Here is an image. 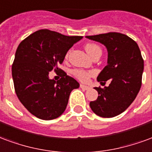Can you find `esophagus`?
I'll return each mask as SVG.
<instances>
[{
  "mask_svg": "<svg viewBox=\"0 0 152 152\" xmlns=\"http://www.w3.org/2000/svg\"><path fill=\"white\" fill-rule=\"evenodd\" d=\"M80 87L82 88V89H83V90H88L90 88L88 86H85V85H83V84H81Z\"/></svg>",
  "mask_w": 152,
  "mask_h": 152,
  "instance_id": "obj_1",
  "label": "esophagus"
}]
</instances>
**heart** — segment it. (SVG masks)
<instances>
[{"mask_svg": "<svg viewBox=\"0 0 152 152\" xmlns=\"http://www.w3.org/2000/svg\"><path fill=\"white\" fill-rule=\"evenodd\" d=\"M85 49H86L87 53H88L91 56H92L93 54L95 53H96V52H99V51L101 52L100 48H99L98 45H96V44H86ZM68 54L69 53H67V54L65 55V57L68 56ZM71 74L74 75L77 79L81 81V82H87L90 77H91V76H93V75H96V71H94V70H89V71H87V70L79 69H72L71 70Z\"/></svg>", "mask_w": 152, "mask_h": 152, "instance_id": "b5f03b06", "label": "heart"}]
</instances>
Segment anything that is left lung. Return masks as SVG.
Returning a JSON list of instances; mask_svg holds the SVG:
<instances>
[{"label": "left lung", "mask_w": 152, "mask_h": 152, "mask_svg": "<svg viewBox=\"0 0 152 152\" xmlns=\"http://www.w3.org/2000/svg\"><path fill=\"white\" fill-rule=\"evenodd\" d=\"M104 45L108 50V65L100 72L97 81L108 87H95L98 98L90 102L92 111L101 117H116L131 104L142 85L144 62L138 44L126 35L118 32L86 36Z\"/></svg>", "instance_id": "left-lung-1"}]
</instances>
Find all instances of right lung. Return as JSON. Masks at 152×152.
Segmentation results:
<instances>
[{
    "label": "right lung",
    "instance_id": "add662e5",
    "mask_svg": "<svg viewBox=\"0 0 152 152\" xmlns=\"http://www.w3.org/2000/svg\"><path fill=\"white\" fill-rule=\"evenodd\" d=\"M81 39L83 36H67L42 29L19 44L12 65V77L18 98L32 115L48 121L64 113L70 92L78 88L79 83L58 65ZM53 69L62 72L61 79L56 82L48 77Z\"/></svg>",
    "mask_w": 152,
    "mask_h": 152
}]
</instances>
